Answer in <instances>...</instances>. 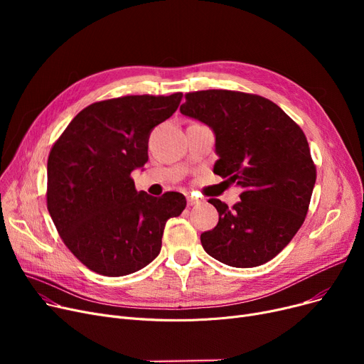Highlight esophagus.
<instances>
[{
  "label": "esophagus",
  "instance_id": "34e87169",
  "mask_svg": "<svg viewBox=\"0 0 364 364\" xmlns=\"http://www.w3.org/2000/svg\"><path fill=\"white\" fill-rule=\"evenodd\" d=\"M186 198H187V205H188V206H193V205L199 203V199H196V198H193V196H190V195H187Z\"/></svg>",
  "mask_w": 364,
  "mask_h": 364
}]
</instances>
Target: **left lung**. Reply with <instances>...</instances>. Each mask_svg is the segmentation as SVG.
Wrapping results in <instances>:
<instances>
[{
  "label": "left lung",
  "instance_id": "obj_1",
  "mask_svg": "<svg viewBox=\"0 0 364 364\" xmlns=\"http://www.w3.org/2000/svg\"><path fill=\"white\" fill-rule=\"evenodd\" d=\"M184 97L180 112L215 132L214 172L242 187L232 208L208 200L220 218L200 235L203 250L239 269L273 259L309 213L317 172L307 137L276 103L257 94L203 90Z\"/></svg>",
  "mask_w": 364,
  "mask_h": 364
}]
</instances>
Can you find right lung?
Segmentation results:
<instances>
[{"mask_svg":"<svg viewBox=\"0 0 364 364\" xmlns=\"http://www.w3.org/2000/svg\"><path fill=\"white\" fill-rule=\"evenodd\" d=\"M183 94L124 95L95 102L70 121L47 162V208L68 250L94 273L118 277L155 259L165 223L186 198L137 192L150 131L172 117Z\"/></svg>","mask_w":364,"mask_h":364,"instance_id":"right-lung-1","label":"right lung"}]
</instances>
